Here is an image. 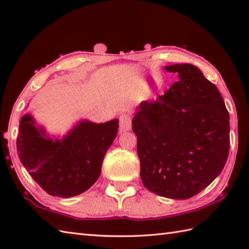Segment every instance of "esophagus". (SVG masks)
I'll return each mask as SVG.
<instances>
[{
	"label": "esophagus",
	"instance_id": "1",
	"mask_svg": "<svg viewBox=\"0 0 249 249\" xmlns=\"http://www.w3.org/2000/svg\"><path fill=\"white\" fill-rule=\"evenodd\" d=\"M131 128V118L127 113H122L120 115V130L126 131Z\"/></svg>",
	"mask_w": 249,
	"mask_h": 249
}]
</instances>
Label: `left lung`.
Here are the masks:
<instances>
[{"instance_id": "obj_1", "label": "left lung", "mask_w": 249, "mask_h": 249, "mask_svg": "<svg viewBox=\"0 0 249 249\" xmlns=\"http://www.w3.org/2000/svg\"><path fill=\"white\" fill-rule=\"evenodd\" d=\"M178 81L133 119L144 187L188 199L212 183L229 154V113L215 84L192 64L166 66Z\"/></svg>"}]
</instances>
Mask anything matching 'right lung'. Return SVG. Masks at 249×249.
<instances>
[{
	"label": "right lung",
	"instance_id": "obj_1",
	"mask_svg": "<svg viewBox=\"0 0 249 249\" xmlns=\"http://www.w3.org/2000/svg\"><path fill=\"white\" fill-rule=\"evenodd\" d=\"M34 124L30 114L23 115L17 137L18 156L30 176L54 197L71 198L88 190L100 176L119 121H81L61 140L50 139Z\"/></svg>",
	"mask_w": 249,
	"mask_h": 249
}]
</instances>
